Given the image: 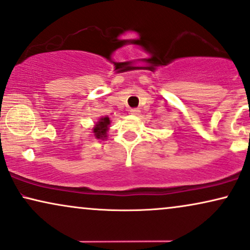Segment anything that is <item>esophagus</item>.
I'll return each instance as SVG.
<instances>
[{
    "instance_id": "34e87169",
    "label": "esophagus",
    "mask_w": 250,
    "mask_h": 250,
    "mask_svg": "<svg viewBox=\"0 0 250 250\" xmlns=\"http://www.w3.org/2000/svg\"><path fill=\"white\" fill-rule=\"evenodd\" d=\"M129 112H131L132 115H134V116H138L139 113H140V110L137 109V108H133V109L129 110Z\"/></svg>"
}]
</instances>
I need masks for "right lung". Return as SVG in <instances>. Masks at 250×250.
<instances>
[{
    "instance_id": "add662e5",
    "label": "right lung",
    "mask_w": 250,
    "mask_h": 250,
    "mask_svg": "<svg viewBox=\"0 0 250 250\" xmlns=\"http://www.w3.org/2000/svg\"><path fill=\"white\" fill-rule=\"evenodd\" d=\"M110 125L109 117H102L99 122L96 123L93 128V133L97 139H104L106 138V132H108Z\"/></svg>"
}]
</instances>
